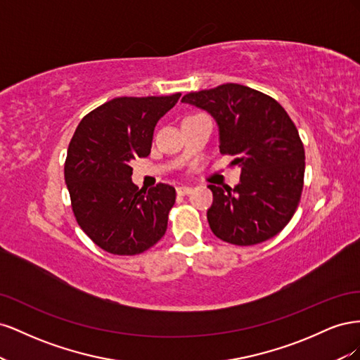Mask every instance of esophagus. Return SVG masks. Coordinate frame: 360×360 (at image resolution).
<instances>
[{
    "label": "esophagus",
    "instance_id": "1",
    "mask_svg": "<svg viewBox=\"0 0 360 360\" xmlns=\"http://www.w3.org/2000/svg\"><path fill=\"white\" fill-rule=\"evenodd\" d=\"M192 192V188L191 186H179L177 188V193L179 195H189Z\"/></svg>",
    "mask_w": 360,
    "mask_h": 360
}]
</instances>
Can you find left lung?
Listing matches in <instances>:
<instances>
[{
  "label": "left lung",
  "instance_id": "1",
  "mask_svg": "<svg viewBox=\"0 0 360 360\" xmlns=\"http://www.w3.org/2000/svg\"><path fill=\"white\" fill-rule=\"evenodd\" d=\"M181 102L214 117L221 153L242 168L234 189L209 184L213 234L250 246L281 233L296 213L304 177L303 143L287 111L274 97L231 82L189 93Z\"/></svg>",
  "mask_w": 360,
  "mask_h": 360
}]
</instances>
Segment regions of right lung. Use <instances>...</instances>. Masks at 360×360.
I'll return each instance as SVG.
<instances>
[{"mask_svg":"<svg viewBox=\"0 0 360 360\" xmlns=\"http://www.w3.org/2000/svg\"><path fill=\"white\" fill-rule=\"evenodd\" d=\"M180 96L115 97L75 130L64 162L72 210L82 231L106 252L141 254L167 231L176 189L159 183L139 191L130 179V162L150 155L156 123Z\"/></svg>","mask_w":360,"mask_h":360,"instance_id":"right-lung-1","label":"right lung"}]
</instances>
